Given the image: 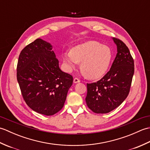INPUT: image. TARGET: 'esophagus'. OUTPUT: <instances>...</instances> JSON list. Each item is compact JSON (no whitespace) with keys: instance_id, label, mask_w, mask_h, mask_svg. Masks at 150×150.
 <instances>
[{"instance_id":"34e87169","label":"esophagus","mask_w":150,"mask_h":150,"mask_svg":"<svg viewBox=\"0 0 150 150\" xmlns=\"http://www.w3.org/2000/svg\"><path fill=\"white\" fill-rule=\"evenodd\" d=\"M80 82L81 81L79 80L78 78H75L73 79V82H74V83H78V82Z\"/></svg>"}]
</instances>
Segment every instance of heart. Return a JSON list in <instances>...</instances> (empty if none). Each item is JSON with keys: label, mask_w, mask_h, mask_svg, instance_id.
<instances>
[{"label": "heart", "mask_w": 150, "mask_h": 150, "mask_svg": "<svg viewBox=\"0 0 150 150\" xmlns=\"http://www.w3.org/2000/svg\"><path fill=\"white\" fill-rule=\"evenodd\" d=\"M111 59L112 52L110 47L94 40L79 44L63 55V61L68 71L81 62V71L90 79L103 77L109 68Z\"/></svg>", "instance_id": "obj_1"}]
</instances>
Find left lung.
Listing matches in <instances>:
<instances>
[{"label": "left lung", "instance_id": "8db88e82", "mask_svg": "<svg viewBox=\"0 0 150 150\" xmlns=\"http://www.w3.org/2000/svg\"><path fill=\"white\" fill-rule=\"evenodd\" d=\"M117 47L115 59L100 80L87 83L86 102L95 113H107L115 109L128 97L134 74V60L122 40L113 38Z\"/></svg>", "mask_w": 150, "mask_h": 150}]
</instances>
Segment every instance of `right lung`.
Wrapping results in <instances>:
<instances>
[{"label":"right lung","mask_w":150,"mask_h":150,"mask_svg":"<svg viewBox=\"0 0 150 150\" xmlns=\"http://www.w3.org/2000/svg\"><path fill=\"white\" fill-rule=\"evenodd\" d=\"M50 43L37 39L21 51L17 79L24 101L36 112L53 115L62 109L73 77L62 71Z\"/></svg>","instance_id":"obj_1"}]
</instances>
